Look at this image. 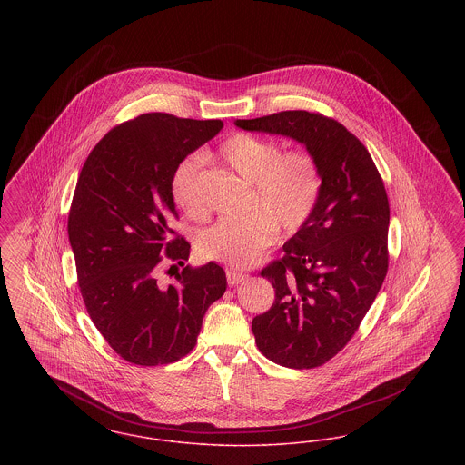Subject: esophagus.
I'll use <instances>...</instances> for the list:
<instances>
[{
  "label": "esophagus",
  "instance_id": "obj_1",
  "mask_svg": "<svg viewBox=\"0 0 465 465\" xmlns=\"http://www.w3.org/2000/svg\"><path fill=\"white\" fill-rule=\"evenodd\" d=\"M225 275H227V282H229V285H238L240 282H243V280L248 279L247 273H243V272H236V270H227V272H225Z\"/></svg>",
  "mask_w": 465,
  "mask_h": 465
}]
</instances>
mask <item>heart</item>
<instances>
[{
    "mask_svg": "<svg viewBox=\"0 0 465 465\" xmlns=\"http://www.w3.org/2000/svg\"><path fill=\"white\" fill-rule=\"evenodd\" d=\"M222 162L252 183L247 217L220 218L197 234L195 247L203 259L231 268H248L272 245L275 229L285 234L302 231L313 215L321 192L322 171L315 155L296 148L282 152L277 141L245 132L231 134L218 146ZM197 156L178 163L171 178L174 203L192 217L204 212L199 195Z\"/></svg>",
    "mask_w": 465,
    "mask_h": 465,
    "instance_id": "b5f03b06",
    "label": "heart"
}]
</instances>
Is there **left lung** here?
Listing matches in <instances>:
<instances>
[{
	"label": "left lung",
	"mask_w": 465,
	"mask_h": 465,
	"mask_svg": "<svg viewBox=\"0 0 465 465\" xmlns=\"http://www.w3.org/2000/svg\"><path fill=\"white\" fill-rule=\"evenodd\" d=\"M236 124L289 135L319 160V204L283 245V257L262 268L275 302L253 317L252 331L273 363L298 371L321 367L354 337L386 279V188L365 144L330 116L282 111Z\"/></svg>",
	"instance_id": "8db88e82"
}]
</instances>
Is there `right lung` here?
I'll return each instance as SVG.
<instances>
[{"label":"right lung","mask_w":465,"mask_h":465,"mask_svg":"<svg viewBox=\"0 0 465 465\" xmlns=\"http://www.w3.org/2000/svg\"><path fill=\"white\" fill-rule=\"evenodd\" d=\"M222 126L220 120L141 114L111 128L79 174L68 213L79 291L100 335L132 365L186 356L206 310L225 292V272L215 262L177 271L167 288L155 282L163 267L185 265L190 253L171 227L178 218L173 173Z\"/></svg>","instance_id":"right-lung-1"}]
</instances>
